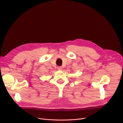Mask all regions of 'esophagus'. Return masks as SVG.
I'll use <instances>...</instances> for the list:
<instances>
[{
	"label": "esophagus",
	"instance_id": "34e87169",
	"mask_svg": "<svg viewBox=\"0 0 123 123\" xmlns=\"http://www.w3.org/2000/svg\"><path fill=\"white\" fill-rule=\"evenodd\" d=\"M57 69H58L59 71H61V70H62V67L61 66H59V67H57Z\"/></svg>",
	"mask_w": 123,
	"mask_h": 123
}]
</instances>
